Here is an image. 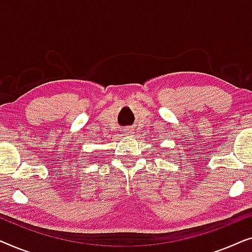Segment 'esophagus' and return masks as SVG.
<instances>
[{
	"mask_svg": "<svg viewBox=\"0 0 252 252\" xmlns=\"http://www.w3.org/2000/svg\"><path fill=\"white\" fill-rule=\"evenodd\" d=\"M123 134L125 136H132L133 135V129L132 128H129V127H126L125 129H123Z\"/></svg>",
	"mask_w": 252,
	"mask_h": 252,
	"instance_id": "1",
	"label": "esophagus"
}]
</instances>
